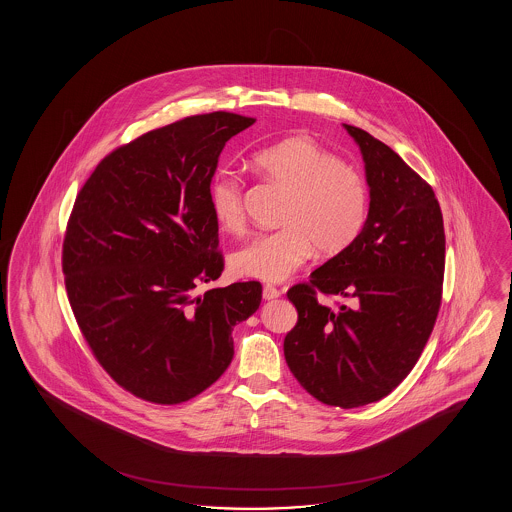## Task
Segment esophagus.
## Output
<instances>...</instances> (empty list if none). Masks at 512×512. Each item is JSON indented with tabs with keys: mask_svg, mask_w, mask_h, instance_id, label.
Returning <instances> with one entry per match:
<instances>
[{
	"mask_svg": "<svg viewBox=\"0 0 512 512\" xmlns=\"http://www.w3.org/2000/svg\"><path fill=\"white\" fill-rule=\"evenodd\" d=\"M282 292L276 288V286H272V284H265V288H263V297L265 299H276V297H280Z\"/></svg>",
	"mask_w": 512,
	"mask_h": 512,
	"instance_id": "obj_1",
	"label": "esophagus"
}]
</instances>
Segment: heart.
I'll return each instance as SVG.
<instances>
[{
  "instance_id": "obj_1",
  "label": "heart",
  "mask_w": 512,
  "mask_h": 512,
  "mask_svg": "<svg viewBox=\"0 0 512 512\" xmlns=\"http://www.w3.org/2000/svg\"><path fill=\"white\" fill-rule=\"evenodd\" d=\"M253 165L290 197L280 219L284 228L253 236L232 255L230 267L238 276L282 282L303 267L315 249L322 257H334L361 236L370 190L357 167L303 136L259 149ZM244 197L245 182L238 172H215L209 205L222 230H244Z\"/></svg>"
}]
</instances>
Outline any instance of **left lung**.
<instances>
[{
    "label": "left lung",
    "mask_w": 512,
    "mask_h": 512,
    "mask_svg": "<svg viewBox=\"0 0 512 512\" xmlns=\"http://www.w3.org/2000/svg\"><path fill=\"white\" fill-rule=\"evenodd\" d=\"M361 147L370 186L361 236L295 284L297 322L284 355L320 403L355 409L395 390L426 347L441 305L443 215L432 186L384 142L343 124ZM322 296H343L330 308Z\"/></svg>",
    "instance_id": "obj_1"
}]
</instances>
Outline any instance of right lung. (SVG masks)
<instances>
[{"label": "right lung", "mask_w": 512, "mask_h": 512, "mask_svg": "<svg viewBox=\"0 0 512 512\" xmlns=\"http://www.w3.org/2000/svg\"><path fill=\"white\" fill-rule=\"evenodd\" d=\"M255 119L215 111L117 147L76 195L63 274L76 324L122 390L178 405L234 357L232 328L251 317L255 280L197 293L224 270L209 184L226 142Z\"/></svg>", "instance_id": "1"}]
</instances>
